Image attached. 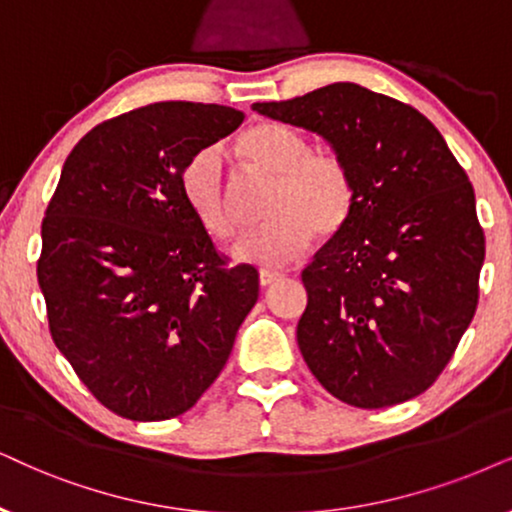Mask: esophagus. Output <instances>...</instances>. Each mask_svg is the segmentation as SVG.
<instances>
[{
    "mask_svg": "<svg viewBox=\"0 0 512 512\" xmlns=\"http://www.w3.org/2000/svg\"><path fill=\"white\" fill-rule=\"evenodd\" d=\"M276 281H281V274H276V271H260V286L262 288L274 286Z\"/></svg>",
    "mask_w": 512,
    "mask_h": 512,
    "instance_id": "34e87169",
    "label": "esophagus"
}]
</instances>
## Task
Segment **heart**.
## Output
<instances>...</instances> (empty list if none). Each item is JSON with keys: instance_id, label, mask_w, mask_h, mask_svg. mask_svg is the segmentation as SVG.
Listing matches in <instances>:
<instances>
[{"instance_id": "obj_1", "label": "heart", "mask_w": 512, "mask_h": 512, "mask_svg": "<svg viewBox=\"0 0 512 512\" xmlns=\"http://www.w3.org/2000/svg\"><path fill=\"white\" fill-rule=\"evenodd\" d=\"M245 163L276 177L267 217L260 229L234 245L236 262L260 269H281L307 252L312 236H335L354 208V179L333 153H314L300 129L281 122H260L236 141ZM184 203L210 236L226 241L238 231V217L226 184L224 158L217 148H203L186 160L179 174Z\"/></svg>"}]
</instances>
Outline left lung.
Listing matches in <instances>:
<instances>
[{
    "instance_id": "left-lung-1",
    "label": "left lung",
    "mask_w": 512,
    "mask_h": 512,
    "mask_svg": "<svg viewBox=\"0 0 512 512\" xmlns=\"http://www.w3.org/2000/svg\"><path fill=\"white\" fill-rule=\"evenodd\" d=\"M252 111L319 134L354 179L347 224L302 271L309 371L359 409L418 397L477 309L484 234L468 174L423 113L361 84Z\"/></svg>"
}]
</instances>
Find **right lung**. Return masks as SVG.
<instances>
[{"label":"right lung","mask_w":512,"mask_h":512,"mask_svg":"<svg viewBox=\"0 0 512 512\" xmlns=\"http://www.w3.org/2000/svg\"><path fill=\"white\" fill-rule=\"evenodd\" d=\"M241 122L215 103H151L96 125L63 163L37 281L56 347L122 418L189 411L260 295L257 271L226 267L179 186L186 160Z\"/></svg>","instance_id":"obj_1"}]
</instances>
